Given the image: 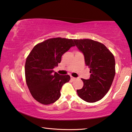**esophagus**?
<instances>
[{
  "label": "esophagus",
  "instance_id": "esophagus-1",
  "mask_svg": "<svg viewBox=\"0 0 132 132\" xmlns=\"http://www.w3.org/2000/svg\"><path fill=\"white\" fill-rule=\"evenodd\" d=\"M71 79H72V80H76V78L73 77V76H71Z\"/></svg>",
  "mask_w": 132,
  "mask_h": 132
}]
</instances>
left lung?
I'll list each match as a JSON object with an SVG mask.
<instances>
[{"label":"left lung","instance_id":"obj_1","mask_svg":"<svg viewBox=\"0 0 132 132\" xmlns=\"http://www.w3.org/2000/svg\"><path fill=\"white\" fill-rule=\"evenodd\" d=\"M73 41L83 53L91 73L89 79H82L84 86L77 90V93L84 101L95 103L105 95L113 83L116 73L114 57L103 44L98 41L90 39Z\"/></svg>","mask_w":132,"mask_h":132}]
</instances>
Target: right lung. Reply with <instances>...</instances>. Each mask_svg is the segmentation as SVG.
<instances>
[{
    "instance_id": "1",
    "label": "right lung",
    "mask_w": 132,
    "mask_h": 132,
    "mask_svg": "<svg viewBox=\"0 0 132 132\" xmlns=\"http://www.w3.org/2000/svg\"><path fill=\"white\" fill-rule=\"evenodd\" d=\"M75 46L72 39L53 38L37 44L27 57L25 65L27 86L34 99L48 105L60 98V90L69 81V75H61L53 70L64 53Z\"/></svg>"
}]
</instances>
